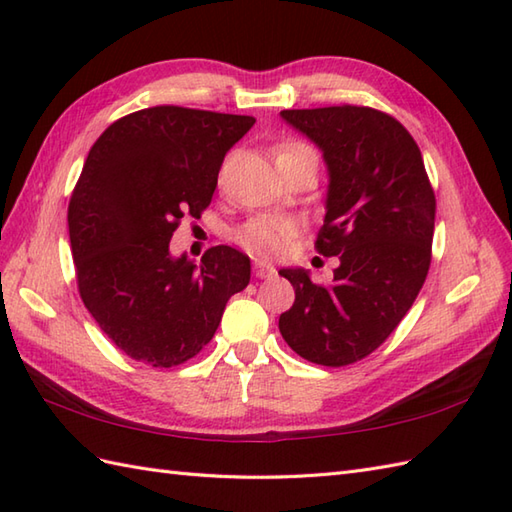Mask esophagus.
Segmentation results:
<instances>
[{
  "instance_id": "obj_1",
  "label": "esophagus",
  "mask_w": 512,
  "mask_h": 512,
  "mask_svg": "<svg viewBox=\"0 0 512 512\" xmlns=\"http://www.w3.org/2000/svg\"><path fill=\"white\" fill-rule=\"evenodd\" d=\"M253 270H255V275L257 277H273L277 270H275V266L273 264H268V262H264V259H255L253 262Z\"/></svg>"
}]
</instances>
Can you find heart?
I'll return each instance as SVG.
<instances>
[{"instance_id": "heart-1", "label": "heart", "mask_w": 512, "mask_h": 512, "mask_svg": "<svg viewBox=\"0 0 512 512\" xmlns=\"http://www.w3.org/2000/svg\"><path fill=\"white\" fill-rule=\"evenodd\" d=\"M297 149H308V147L292 143V145L281 147L279 156L290 154V151H297ZM290 237H292V226L281 220H270V217H259V220L248 222L242 231H239V242H242L248 250H253L255 255H264V257L284 253Z\"/></svg>"}]
</instances>
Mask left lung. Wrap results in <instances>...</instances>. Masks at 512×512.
<instances>
[{"label": "left lung", "mask_w": 512, "mask_h": 512, "mask_svg": "<svg viewBox=\"0 0 512 512\" xmlns=\"http://www.w3.org/2000/svg\"><path fill=\"white\" fill-rule=\"evenodd\" d=\"M312 140L328 169L323 257H339L330 286L310 270L281 268L295 303L279 332L310 363L341 367L372 354L409 312L431 264L436 195L416 140L372 107L279 114Z\"/></svg>", "instance_id": "obj_1"}]
</instances>
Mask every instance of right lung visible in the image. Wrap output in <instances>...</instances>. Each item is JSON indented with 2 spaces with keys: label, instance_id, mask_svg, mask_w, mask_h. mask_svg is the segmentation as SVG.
Masks as SVG:
<instances>
[{
  "label": "right lung",
  "instance_id": "1",
  "mask_svg": "<svg viewBox=\"0 0 512 512\" xmlns=\"http://www.w3.org/2000/svg\"><path fill=\"white\" fill-rule=\"evenodd\" d=\"M253 125L160 105L116 121L90 149L68 209L76 281L99 328L134 361H189L248 286V255L213 246L195 264L169 242L184 215L211 204L224 156Z\"/></svg>",
  "mask_w": 512,
  "mask_h": 512
}]
</instances>
